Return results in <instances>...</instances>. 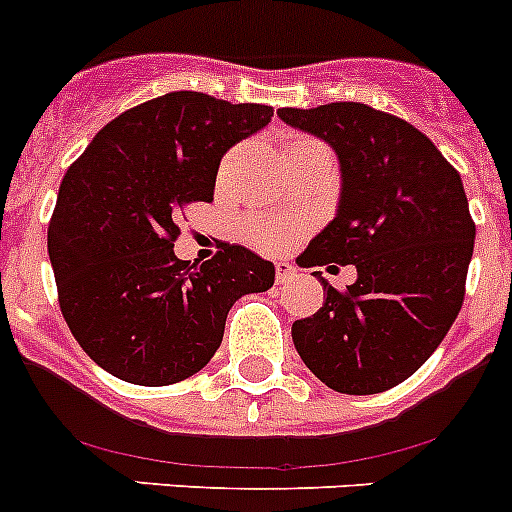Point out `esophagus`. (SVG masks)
<instances>
[{
	"mask_svg": "<svg viewBox=\"0 0 512 512\" xmlns=\"http://www.w3.org/2000/svg\"><path fill=\"white\" fill-rule=\"evenodd\" d=\"M292 277H295V266L289 261H277V284H287Z\"/></svg>",
	"mask_w": 512,
	"mask_h": 512,
	"instance_id": "1",
	"label": "esophagus"
}]
</instances>
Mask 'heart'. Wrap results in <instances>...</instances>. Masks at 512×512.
<instances>
[{"mask_svg":"<svg viewBox=\"0 0 512 512\" xmlns=\"http://www.w3.org/2000/svg\"><path fill=\"white\" fill-rule=\"evenodd\" d=\"M302 225H289V228H282V225H269L259 217H248L246 223H243V235H246L248 241L256 243L264 251H279V248L287 246L295 233L300 230Z\"/></svg>","mask_w":512,"mask_h":512,"instance_id":"b5f03b06","label":"heart"}]
</instances>
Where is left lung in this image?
<instances>
[{"label":"left lung","instance_id":"1","mask_svg":"<svg viewBox=\"0 0 512 512\" xmlns=\"http://www.w3.org/2000/svg\"><path fill=\"white\" fill-rule=\"evenodd\" d=\"M341 161L336 220L312 238L305 266H356L346 289L323 282V307L295 320L297 354L343 395L405 382L449 333L467 292L474 220L464 184L431 138L390 112L330 102L277 112Z\"/></svg>","mask_w":512,"mask_h":512}]
</instances>
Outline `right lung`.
<instances>
[{
    "mask_svg": "<svg viewBox=\"0 0 512 512\" xmlns=\"http://www.w3.org/2000/svg\"><path fill=\"white\" fill-rule=\"evenodd\" d=\"M271 117L266 104L171 92L107 122L69 166L48 256L63 318L104 372L143 387L192 377L233 302L274 284V264L235 243L202 264L174 256L184 207L212 202L220 158Z\"/></svg>",
    "mask_w": 512,
    "mask_h": 512,
    "instance_id": "add662e5",
    "label": "right lung"
}]
</instances>
